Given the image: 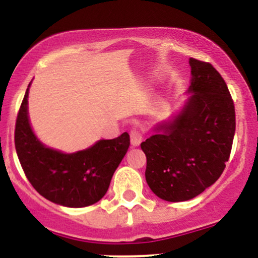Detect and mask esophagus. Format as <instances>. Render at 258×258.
I'll return each instance as SVG.
<instances>
[{
    "instance_id": "obj_1",
    "label": "esophagus",
    "mask_w": 258,
    "mask_h": 258,
    "mask_svg": "<svg viewBox=\"0 0 258 258\" xmlns=\"http://www.w3.org/2000/svg\"><path fill=\"white\" fill-rule=\"evenodd\" d=\"M130 137H131V144L133 147H137L143 141V135L138 131V130H132L130 132Z\"/></svg>"
}]
</instances>
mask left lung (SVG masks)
<instances>
[{
	"instance_id": "obj_1",
	"label": "left lung",
	"mask_w": 258,
	"mask_h": 258,
	"mask_svg": "<svg viewBox=\"0 0 258 258\" xmlns=\"http://www.w3.org/2000/svg\"><path fill=\"white\" fill-rule=\"evenodd\" d=\"M193 92L178 116L159 126L162 133L142 142L146 179L160 199H193L221 177L235 133V109L226 81L207 61L189 59Z\"/></svg>"
}]
</instances>
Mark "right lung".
Masks as SVG:
<instances>
[{"label": "right lung", "instance_id": "obj_1", "mask_svg": "<svg viewBox=\"0 0 258 258\" xmlns=\"http://www.w3.org/2000/svg\"><path fill=\"white\" fill-rule=\"evenodd\" d=\"M28 94L29 88L14 130L16 150L26 178L37 193L58 205L85 207L96 204L105 195L112 174L127 153L128 133L102 139L74 154L49 149L38 142L29 123Z\"/></svg>", "mask_w": 258, "mask_h": 258}]
</instances>
